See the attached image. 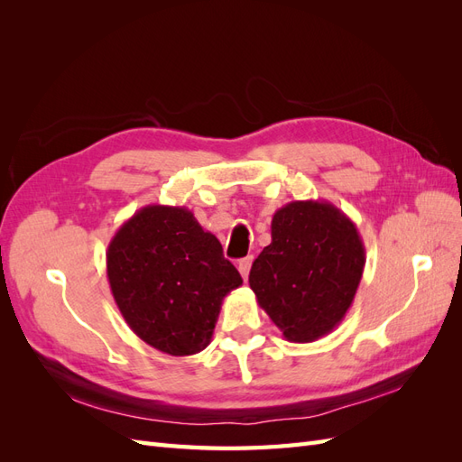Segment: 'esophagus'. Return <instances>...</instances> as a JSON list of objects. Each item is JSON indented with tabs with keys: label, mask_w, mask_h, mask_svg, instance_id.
Instances as JSON below:
<instances>
[{
	"label": "esophagus",
	"mask_w": 462,
	"mask_h": 462,
	"mask_svg": "<svg viewBox=\"0 0 462 462\" xmlns=\"http://www.w3.org/2000/svg\"><path fill=\"white\" fill-rule=\"evenodd\" d=\"M250 265H253V256H246L243 260H239V263H236V268H239L243 279L248 277V272H250Z\"/></svg>",
	"instance_id": "34e87169"
}]
</instances>
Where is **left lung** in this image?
Returning <instances> with one entry per match:
<instances>
[{"instance_id": "left-lung-1", "label": "left lung", "mask_w": 462, "mask_h": 462, "mask_svg": "<svg viewBox=\"0 0 462 462\" xmlns=\"http://www.w3.org/2000/svg\"><path fill=\"white\" fill-rule=\"evenodd\" d=\"M366 250L355 223L326 200H295L272 219V243L250 268L258 304L291 343L339 326L355 300Z\"/></svg>"}]
</instances>
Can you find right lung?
Listing matches in <instances>:
<instances>
[{
    "label": "right lung",
    "mask_w": 462,
    "mask_h": 462,
    "mask_svg": "<svg viewBox=\"0 0 462 462\" xmlns=\"http://www.w3.org/2000/svg\"><path fill=\"white\" fill-rule=\"evenodd\" d=\"M111 295L129 328L171 356L212 341L221 302L243 283L216 235L185 206H144L107 246Z\"/></svg>",
    "instance_id": "obj_1"
}]
</instances>
